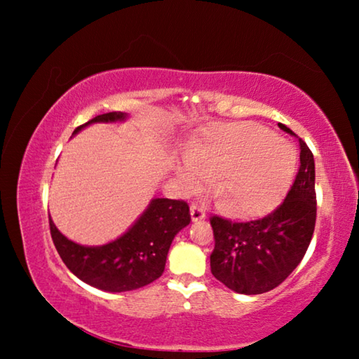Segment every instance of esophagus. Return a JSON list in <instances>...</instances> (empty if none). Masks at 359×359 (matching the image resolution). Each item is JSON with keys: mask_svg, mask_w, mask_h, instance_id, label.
I'll return each mask as SVG.
<instances>
[{"mask_svg": "<svg viewBox=\"0 0 359 359\" xmlns=\"http://www.w3.org/2000/svg\"><path fill=\"white\" fill-rule=\"evenodd\" d=\"M190 214H191V220L193 222H199V220H204V218H205V210L201 208V205H198V204H193L191 205Z\"/></svg>", "mask_w": 359, "mask_h": 359, "instance_id": "obj_1", "label": "esophagus"}]
</instances>
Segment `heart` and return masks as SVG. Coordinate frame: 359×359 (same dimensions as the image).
<instances>
[{"instance_id":"heart-1","label":"heart","mask_w":359,"mask_h":359,"mask_svg":"<svg viewBox=\"0 0 359 359\" xmlns=\"http://www.w3.org/2000/svg\"><path fill=\"white\" fill-rule=\"evenodd\" d=\"M296 155L282 139L257 123H218L188 144L185 163L175 168L182 188L196 193L205 180L229 215L264 212L287 190Z\"/></svg>"}]
</instances>
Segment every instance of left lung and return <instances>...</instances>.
<instances>
[{"instance_id": "obj_1", "label": "left lung", "mask_w": 359, "mask_h": 359, "mask_svg": "<svg viewBox=\"0 0 359 359\" xmlns=\"http://www.w3.org/2000/svg\"><path fill=\"white\" fill-rule=\"evenodd\" d=\"M278 126L293 135L285 125ZM299 149V171L274 212L242 223L210 218L215 239L210 271L236 293L261 294L278 287L301 263L311 244L317 218L315 161L302 139Z\"/></svg>"}]
</instances>
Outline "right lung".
<instances>
[{"label": "right lung", "instance_id": "right-lung-1", "mask_svg": "<svg viewBox=\"0 0 359 359\" xmlns=\"http://www.w3.org/2000/svg\"><path fill=\"white\" fill-rule=\"evenodd\" d=\"M126 118L125 112L96 115L76 128L72 136L93 123H115ZM190 220L187 203L154 198L128 231L104 245H81L60 233L52 218L48 223L57 252L72 274L90 287L121 293L142 288L163 274L175 234Z\"/></svg>", "mask_w": 359, "mask_h": 359}]
</instances>
